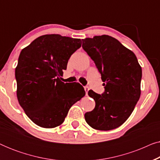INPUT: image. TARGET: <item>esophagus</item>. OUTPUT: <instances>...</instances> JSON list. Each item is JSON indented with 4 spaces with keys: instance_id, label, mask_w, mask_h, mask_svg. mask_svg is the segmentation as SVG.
Returning a JSON list of instances; mask_svg holds the SVG:
<instances>
[{
    "instance_id": "34e87169",
    "label": "esophagus",
    "mask_w": 160,
    "mask_h": 160,
    "mask_svg": "<svg viewBox=\"0 0 160 160\" xmlns=\"http://www.w3.org/2000/svg\"><path fill=\"white\" fill-rule=\"evenodd\" d=\"M84 90H85V92H86V95H87V94H88V91L89 90V88L88 87H84Z\"/></svg>"
}]
</instances>
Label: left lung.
<instances>
[{
	"label": "left lung",
	"instance_id": "1",
	"mask_svg": "<svg viewBox=\"0 0 160 160\" xmlns=\"http://www.w3.org/2000/svg\"><path fill=\"white\" fill-rule=\"evenodd\" d=\"M82 47L101 74L105 92L89 90L95 107L84 114L95 130L119 128L130 117L141 96L142 69L136 56L119 41L108 35L82 39Z\"/></svg>",
	"mask_w": 160,
	"mask_h": 160
}]
</instances>
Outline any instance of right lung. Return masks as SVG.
<instances>
[{"instance_id": "obj_1", "label": "right lung", "mask_w": 160, "mask_h": 160, "mask_svg": "<svg viewBox=\"0 0 160 160\" xmlns=\"http://www.w3.org/2000/svg\"><path fill=\"white\" fill-rule=\"evenodd\" d=\"M81 47L79 38L47 34L21 51L15 68L17 99L38 126L60 125L71 107L85 95L80 84H65L60 80L70 57Z\"/></svg>"}]
</instances>
